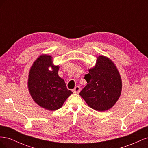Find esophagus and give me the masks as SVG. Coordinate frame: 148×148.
<instances>
[{"mask_svg": "<svg viewBox=\"0 0 148 148\" xmlns=\"http://www.w3.org/2000/svg\"><path fill=\"white\" fill-rule=\"evenodd\" d=\"M79 91H80V87L78 86H76V87L73 89V92L74 93L78 94V93L79 92Z\"/></svg>", "mask_w": 148, "mask_h": 148, "instance_id": "obj_1", "label": "esophagus"}]
</instances>
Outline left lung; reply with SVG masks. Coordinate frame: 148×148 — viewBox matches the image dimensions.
I'll return each mask as SVG.
<instances>
[{
    "mask_svg": "<svg viewBox=\"0 0 148 148\" xmlns=\"http://www.w3.org/2000/svg\"><path fill=\"white\" fill-rule=\"evenodd\" d=\"M84 75L87 85L79 92L91 108L105 111L112 107L121 95L122 79L117 67L108 57L100 56L96 65Z\"/></svg>",
    "mask_w": 148,
    "mask_h": 148,
    "instance_id": "left-lung-1",
    "label": "left lung"
}]
</instances>
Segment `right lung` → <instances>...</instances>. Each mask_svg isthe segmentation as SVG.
Here are the masks:
<instances>
[{"label":"right lung","instance_id":"1","mask_svg":"<svg viewBox=\"0 0 148 148\" xmlns=\"http://www.w3.org/2000/svg\"><path fill=\"white\" fill-rule=\"evenodd\" d=\"M52 62L51 56H40L31 67L28 81L29 92L34 102L52 111L60 109L73 93L58 75L59 66L53 65ZM49 67L52 71L48 69Z\"/></svg>","mask_w":148,"mask_h":148}]
</instances>
